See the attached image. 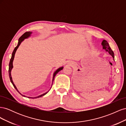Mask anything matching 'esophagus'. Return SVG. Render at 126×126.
I'll use <instances>...</instances> for the list:
<instances>
[{"mask_svg": "<svg viewBox=\"0 0 126 126\" xmlns=\"http://www.w3.org/2000/svg\"><path fill=\"white\" fill-rule=\"evenodd\" d=\"M68 64H69V65H70V66H72V65H73V63H71V62H69V63H68Z\"/></svg>", "mask_w": 126, "mask_h": 126, "instance_id": "esophagus-1", "label": "esophagus"}]
</instances>
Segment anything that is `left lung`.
<instances>
[{
    "label": "left lung",
    "instance_id": "left-lung-1",
    "mask_svg": "<svg viewBox=\"0 0 126 126\" xmlns=\"http://www.w3.org/2000/svg\"><path fill=\"white\" fill-rule=\"evenodd\" d=\"M101 45L102 46V49H105L106 51L108 52L109 54L113 57V60L115 61V60H114V58H115V57H114V53H113V51L111 50V48L110 47L109 44L108 43V42L105 40H104L102 41Z\"/></svg>",
    "mask_w": 126,
    "mask_h": 126
}]
</instances>
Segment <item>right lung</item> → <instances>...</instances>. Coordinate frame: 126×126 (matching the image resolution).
<instances>
[{
    "label": "right lung",
    "mask_w": 126,
    "mask_h": 126,
    "mask_svg": "<svg viewBox=\"0 0 126 126\" xmlns=\"http://www.w3.org/2000/svg\"><path fill=\"white\" fill-rule=\"evenodd\" d=\"M32 32H26L25 33H24L23 35H22L19 38V40H18V45H17V46L15 48V49H14V51H13V53H12V55H11V59H10V62H9V70H8V71H9V78H10V81H11V82L12 83V84H13V85L14 86V88L15 89H16V90H17V91H18V92L21 95H22V96H24V97H27V96H25V95H24V94H21L19 91V90H18V89H17V88L16 87V86H15V85L14 84V81H13V78H12V77H11V70H12V69L13 68V61H14V57H15V53H16V51H17V49L18 48V47H19V46H20V45L21 44V43H22V41H23L25 39H27V38H28L29 37H30V36H31V35H32ZM63 67H59V68H58V69H57L54 72V74H53V77H52V84H51V86H52V83H53V81H54V78H55V76L56 75V74L58 73V72H59V71H60V70H63ZM51 88H50V89H51ZM50 89H49L48 91H47L46 93H44V94H40V95H39V96H37V97H28V98H39V97H42V96H44V95H45L46 94H47L48 92H49V91L50 90Z\"/></svg>",
    "instance_id": "right-lung-1"
}]
</instances>
